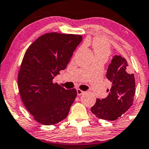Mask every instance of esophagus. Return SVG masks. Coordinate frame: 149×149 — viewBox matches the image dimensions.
Returning <instances> with one entry per match:
<instances>
[{
    "label": "esophagus",
    "mask_w": 149,
    "mask_h": 149,
    "mask_svg": "<svg viewBox=\"0 0 149 149\" xmlns=\"http://www.w3.org/2000/svg\"><path fill=\"white\" fill-rule=\"evenodd\" d=\"M84 93H85V92L81 90V89H77V94H78V96H81V95L82 94H84Z\"/></svg>",
    "instance_id": "1"
}]
</instances>
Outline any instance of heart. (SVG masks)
I'll return each instance as SVG.
<instances>
[{"mask_svg": "<svg viewBox=\"0 0 149 149\" xmlns=\"http://www.w3.org/2000/svg\"><path fill=\"white\" fill-rule=\"evenodd\" d=\"M95 55H105L107 57L110 54V46L107 41L102 39H96L92 43Z\"/></svg>", "mask_w": 149, "mask_h": 149, "instance_id": "obj_1", "label": "heart"}]
</instances>
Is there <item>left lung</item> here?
<instances>
[{"instance_id":"8db88e82","label":"left lung","mask_w":149,"mask_h":149,"mask_svg":"<svg viewBox=\"0 0 149 149\" xmlns=\"http://www.w3.org/2000/svg\"><path fill=\"white\" fill-rule=\"evenodd\" d=\"M106 77L112 82L109 95L103 99L97 98L91 111L98 119L114 121L132 106L135 94V76L130 73L126 59L115 55L109 65Z\"/></svg>"}]
</instances>
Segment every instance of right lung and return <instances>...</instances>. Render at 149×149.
Here are the masks:
<instances>
[{
  "label": "right lung",
  "instance_id": "right-lung-1",
  "mask_svg": "<svg viewBox=\"0 0 149 149\" xmlns=\"http://www.w3.org/2000/svg\"><path fill=\"white\" fill-rule=\"evenodd\" d=\"M81 35L49 33L37 38L25 53L18 73L21 100L34 119L50 126L67 117L76 98V89L53 82L67 67Z\"/></svg>",
  "mask_w": 149,
  "mask_h": 149
}]
</instances>
